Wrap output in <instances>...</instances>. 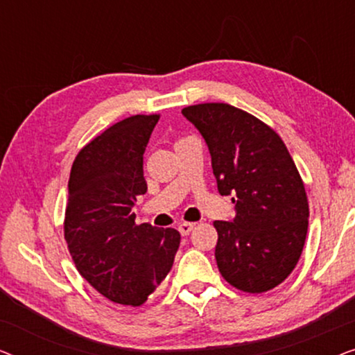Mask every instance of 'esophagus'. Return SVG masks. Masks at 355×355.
<instances>
[{
    "label": "esophagus",
    "instance_id": "1",
    "mask_svg": "<svg viewBox=\"0 0 355 355\" xmlns=\"http://www.w3.org/2000/svg\"><path fill=\"white\" fill-rule=\"evenodd\" d=\"M196 225H197V223H189V221H184V223H181V225H179V232H181L182 236L191 234V231L193 230V227H196Z\"/></svg>",
    "mask_w": 355,
    "mask_h": 355
}]
</instances>
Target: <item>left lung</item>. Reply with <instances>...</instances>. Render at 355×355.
Segmentation results:
<instances>
[{
  "mask_svg": "<svg viewBox=\"0 0 355 355\" xmlns=\"http://www.w3.org/2000/svg\"><path fill=\"white\" fill-rule=\"evenodd\" d=\"M182 114L205 139L218 191L236 203L234 220L213 223L218 270L244 293L276 288L297 265L309 227L304 181L283 139L227 103L192 105Z\"/></svg>",
  "mask_w": 355,
  "mask_h": 355,
  "instance_id": "8db88e82",
  "label": "left lung"
}]
</instances>
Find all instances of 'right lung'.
Returning <instances> with one entry per match:
<instances>
[{
  "mask_svg": "<svg viewBox=\"0 0 355 355\" xmlns=\"http://www.w3.org/2000/svg\"><path fill=\"white\" fill-rule=\"evenodd\" d=\"M159 114L116 123L80 148L72 163L64 239L80 276L111 302L142 305L171 270L181 234L137 225L147 192L144 152Z\"/></svg>",
  "mask_w": 355,
  "mask_h": 355,
  "instance_id": "1",
  "label": "right lung"
}]
</instances>
